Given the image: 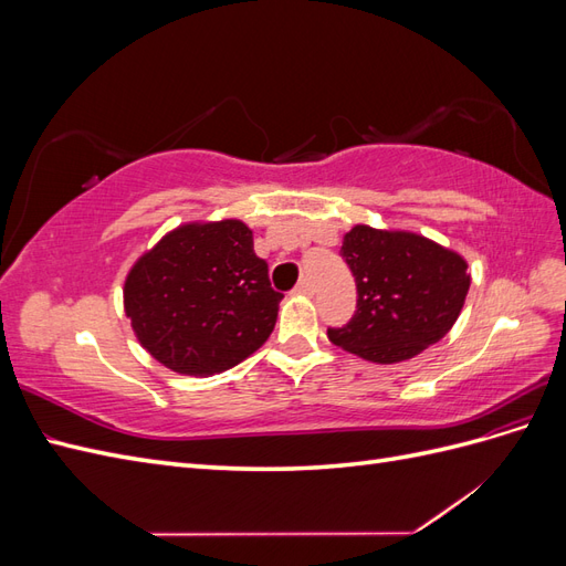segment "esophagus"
Listing matches in <instances>:
<instances>
[{
  "label": "esophagus",
  "mask_w": 566,
  "mask_h": 566,
  "mask_svg": "<svg viewBox=\"0 0 566 566\" xmlns=\"http://www.w3.org/2000/svg\"><path fill=\"white\" fill-rule=\"evenodd\" d=\"M295 295H314V285L306 281V279H302L297 285H295V290H293Z\"/></svg>",
  "instance_id": "esophagus-1"
}]
</instances>
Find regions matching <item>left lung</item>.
<instances>
[{"label": "left lung", "mask_w": 566, "mask_h": 566, "mask_svg": "<svg viewBox=\"0 0 566 566\" xmlns=\"http://www.w3.org/2000/svg\"><path fill=\"white\" fill-rule=\"evenodd\" d=\"M356 281V312L328 328L333 345L373 364L413 358L447 335L470 290L468 262L408 231L358 224L342 241Z\"/></svg>", "instance_id": "left-lung-1"}]
</instances>
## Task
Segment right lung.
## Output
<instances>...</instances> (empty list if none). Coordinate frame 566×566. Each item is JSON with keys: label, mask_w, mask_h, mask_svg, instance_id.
Listing matches in <instances>:
<instances>
[{"label": "right lung", "mask_w": 566, "mask_h": 566, "mask_svg": "<svg viewBox=\"0 0 566 566\" xmlns=\"http://www.w3.org/2000/svg\"><path fill=\"white\" fill-rule=\"evenodd\" d=\"M281 293L238 219L186 224L136 262L125 312L153 358L184 375H214L260 349Z\"/></svg>", "instance_id": "1"}]
</instances>
